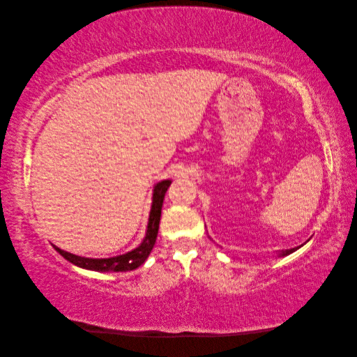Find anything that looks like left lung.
<instances>
[{"mask_svg": "<svg viewBox=\"0 0 357 357\" xmlns=\"http://www.w3.org/2000/svg\"><path fill=\"white\" fill-rule=\"evenodd\" d=\"M299 247H295V248H289V250H283L282 253H280V256H287V255H290V253H294L295 250H298Z\"/></svg>", "mask_w": 357, "mask_h": 357, "instance_id": "1", "label": "left lung"}]
</instances>
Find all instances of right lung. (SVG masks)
Instances as JSON below:
<instances>
[{"instance_id":"right-lung-1","label":"right lung","mask_w":357,"mask_h":357,"mask_svg":"<svg viewBox=\"0 0 357 357\" xmlns=\"http://www.w3.org/2000/svg\"><path fill=\"white\" fill-rule=\"evenodd\" d=\"M171 185V180H162L155 185L153 189V198H152V210H150L147 231L143 243L139 244L134 250L128 252L125 255H119L114 257H105V259H93V257H82L77 255H73L68 252L61 250L59 247H55V250L66 257L68 262L77 265L84 269H91V271H100V273H119V271H132V269L138 268L146 262L150 252L156 243L158 229H159V220H160V211L162 204H164L165 192L168 190Z\"/></svg>"}]
</instances>
